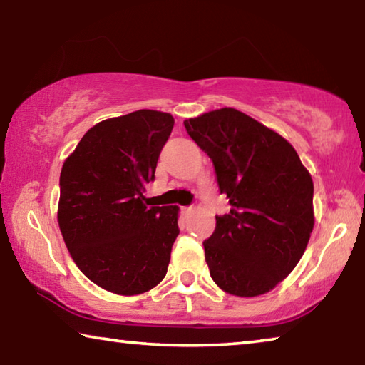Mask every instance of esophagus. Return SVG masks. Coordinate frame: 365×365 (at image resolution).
I'll return each mask as SVG.
<instances>
[{"instance_id":"esophagus-1","label":"esophagus","mask_w":365,"mask_h":365,"mask_svg":"<svg viewBox=\"0 0 365 365\" xmlns=\"http://www.w3.org/2000/svg\"><path fill=\"white\" fill-rule=\"evenodd\" d=\"M182 212L183 214H190L191 212V207H182Z\"/></svg>"}]
</instances>
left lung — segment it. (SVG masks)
<instances>
[{"mask_svg": "<svg viewBox=\"0 0 365 365\" xmlns=\"http://www.w3.org/2000/svg\"><path fill=\"white\" fill-rule=\"evenodd\" d=\"M212 159L230 212L205 240L212 280L252 298L274 289L299 262L314 228V183L298 153L272 128L233 108L183 122Z\"/></svg>", "mask_w": 365, "mask_h": 365, "instance_id": "8db88e82", "label": "left lung"}]
</instances>
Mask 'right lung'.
<instances>
[{
    "instance_id": "obj_1",
    "label": "right lung",
    "mask_w": 365,
    "mask_h": 365,
    "mask_svg": "<svg viewBox=\"0 0 365 365\" xmlns=\"http://www.w3.org/2000/svg\"><path fill=\"white\" fill-rule=\"evenodd\" d=\"M174 128L168 113L140 109L91 127L64 160L58 222L82 274L110 293L150 292L168 274L178 206H148L160 150Z\"/></svg>"
}]
</instances>
